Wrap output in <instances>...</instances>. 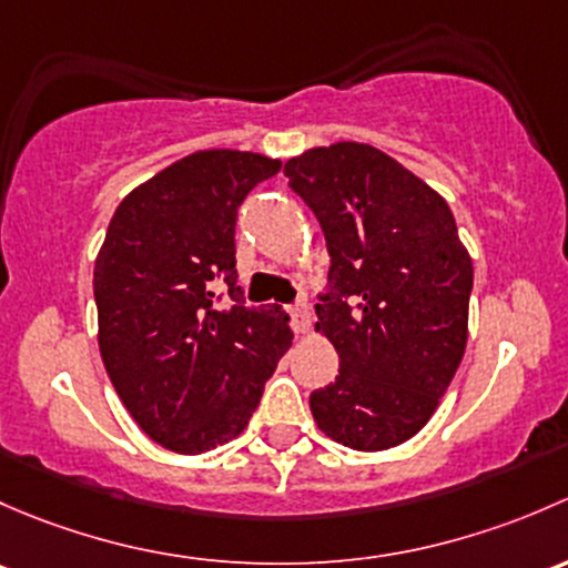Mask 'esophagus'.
Wrapping results in <instances>:
<instances>
[{"label": "esophagus", "mask_w": 568, "mask_h": 568, "mask_svg": "<svg viewBox=\"0 0 568 568\" xmlns=\"http://www.w3.org/2000/svg\"><path fill=\"white\" fill-rule=\"evenodd\" d=\"M290 317L295 333H306L308 325H312V308H308V303L297 301L295 306H290Z\"/></svg>", "instance_id": "34e87169"}]
</instances>
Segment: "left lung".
<instances>
[{
	"label": "left lung",
	"mask_w": 568,
	"mask_h": 568,
	"mask_svg": "<svg viewBox=\"0 0 568 568\" xmlns=\"http://www.w3.org/2000/svg\"><path fill=\"white\" fill-rule=\"evenodd\" d=\"M284 174L331 254L314 327L336 347L338 374L308 399L314 420L355 452L399 446L424 429L465 355L473 262L457 221L372 144L306 150Z\"/></svg>",
	"instance_id": "8db88e82"
}]
</instances>
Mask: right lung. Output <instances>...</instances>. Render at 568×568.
Returning a JSON list of instances; mask_svg holds the SVG:
<instances>
[{
  "label": "right lung",
  "mask_w": 568,
  "mask_h": 568,
  "mask_svg": "<svg viewBox=\"0 0 568 568\" xmlns=\"http://www.w3.org/2000/svg\"><path fill=\"white\" fill-rule=\"evenodd\" d=\"M282 161L199 150L120 202L95 260L98 347L139 429L202 454L248 426L292 344L278 306H245L235 271L237 207ZM233 303L214 308L212 282Z\"/></svg>",
  "instance_id": "1"
}]
</instances>
